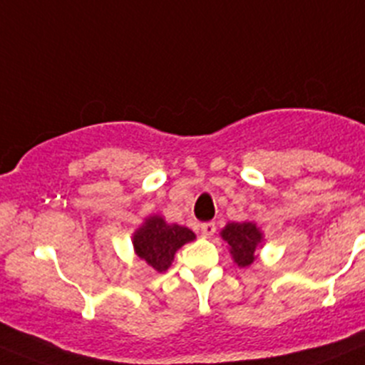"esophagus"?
<instances>
[{"label":"esophagus","mask_w":365,"mask_h":365,"mask_svg":"<svg viewBox=\"0 0 365 365\" xmlns=\"http://www.w3.org/2000/svg\"><path fill=\"white\" fill-rule=\"evenodd\" d=\"M215 231H217V224H215V222H204V224L200 225V232H202V237L211 238L215 235Z\"/></svg>","instance_id":"34e87169"}]
</instances>
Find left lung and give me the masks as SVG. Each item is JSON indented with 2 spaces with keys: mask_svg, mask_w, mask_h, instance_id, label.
Listing matches in <instances>:
<instances>
[{
  "mask_svg": "<svg viewBox=\"0 0 365 365\" xmlns=\"http://www.w3.org/2000/svg\"><path fill=\"white\" fill-rule=\"evenodd\" d=\"M229 251L238 267H247L255 262L256 249L262 244V232L252 222H231L222 231Z\"/></svg>",
  "mask_w": 365,
  "mask_h": 365,
  "instance_id": "8db88e82",
  "label": "left lung"
}]
</instances>
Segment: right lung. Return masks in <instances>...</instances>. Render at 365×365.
I'll return each instance as SVG.
<instances>
[{
    "instance_id": "right-lung-1",
    "label": "right lung",
    "mask_w": 365,
    "mask_h": 365,
    "mask_svg": "<svg viewBox=\"0 0 365 365\" xmlns=\"http://www.w3.org/2000/svg\"><path fill=\"white\" fill-rule=\"evenodd\" d=\"M195 238L193 231L177 224H166L161 217H150L134 232V249L143 262L158 272H165L177 249Z\"/></svg>"
}]
</instances>
